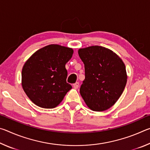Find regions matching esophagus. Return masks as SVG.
I'll return each mask as SVG.
<instances>
[{
    "label": "esophagus",
    "instance_id": "obj_1",
    "mask_svg": "<svg viewBox=\"0 0 150 150\" xmlns=\"http://www.w3.org/2000/svg\"><path fill=\"white\" fill-rule=\"evenodd\" d=\"M79 86V83L77 82V83H75V84H73V88H75V89H77V88H78Z\"/></svg>",
    "mask_w": 150,
    "mask_h": 150
}]
</instances>
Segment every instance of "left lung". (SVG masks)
<instances>
[{
    "mask_svg": "<svg viewBox=\"0 0 150 150\" xmlns=\"http://www.w3.org/2000/svg\"><path fill=\"white\" fill-rule=\"evenodd\" d=\"M78 54L85 65L81 96L91 110H107L116 103L126 87L125 65L115 52L99 45L81 48Z\"/></svg>",
    "mask_w": 150,
    "mask_h": 150,
    "instance_id": "1",
    "label": "left lung"
}]
</instances>
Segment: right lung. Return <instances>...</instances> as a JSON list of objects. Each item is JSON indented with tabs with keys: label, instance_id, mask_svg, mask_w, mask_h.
<instances>
[{
	"label": "right lung",
	"instance_id": "obj_1",
	"mask_svg": "<svg viewBox=\"0 0 150 150\" xmlns=\"http://www.w3.org/2000/svg\"><path fill=\"white\" fill-rule=\"evenodd\" d=\"M73 54L72 48L51 44L36 51L24 63L22 86L35 105L54 108L71 89V85L66 81L65 64Z\"/></svg>",
	"mask_w": 150,
	"mask_h": 150
}]
</instances>
